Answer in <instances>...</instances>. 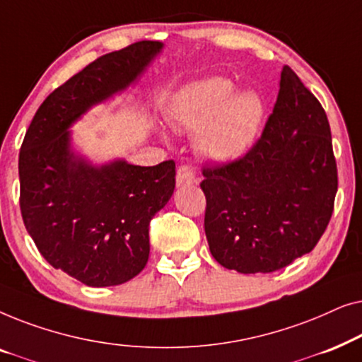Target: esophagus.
Returning a JSON list of instances; mask_svg holds the SVG:
<instances>
[{
	"instance_id": "34e87169",
	"label": "esophagus",
	"mask_w": 362,
	"mask_h": 362,
	"mask_svg": "<svg viewBox=\"0 0 362 362\" xmlns=\"http://www.w3.org/2000/svg\"><path fill=\"white\" fill-rule=\"evenodd\" d=\"M197 177L194 175V170L187 165H181L177 168L176 173V185L177 186H187V185H196Z\"/></svg>"
}]
</instances>
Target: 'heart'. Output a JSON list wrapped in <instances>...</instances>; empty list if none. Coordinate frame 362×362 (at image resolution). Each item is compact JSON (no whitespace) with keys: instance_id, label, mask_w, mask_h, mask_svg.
<instances>
[{"instance_id":"1","label":"heart","mask_w":362,"mask_h":362,"mask_svg":"<svg viewBox=\"0 0 362 362\" xmlns=\"http://www.w3.org/2000/svg\"><path fill=\"white\" fill-rule=\"evenodd\" d=\"M260 98L252 92L234 93V83L212 77L181 92L171 125L177 132H199L196 146L214 161H230L249 150L262 122Z\"/></svg>"}]
</instances>
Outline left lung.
I'll use <instances>...</instances> for the list:
<instances>
[{
  "mask_svg": "<svg viewBox=\"0 0 362 362\" xmlns=\"http://www.w3.org/2000/svg\"><path fill=\"white\" fill-rule=\"evenodd\" d=\"M202 175L207 244L222 267L269 274L315 249L333 214L338 170L328 117L288 66L255 145Z\"/></svg>",
  "mask_w": 362,
  "mask_h": 362,
  "instance_id": "left-lung-1",
  "label": "left lung"
}]
</instances>
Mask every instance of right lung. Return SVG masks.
Instances as JSON below:
<instances>
[{
	"label": "right lung",
	"mask_w": 362,
	"mask_h": 362,
	"mask_svg": "<svg viewBox=\"0 0 362 362\" xmlns=\"http://www.w3.org/2000/svg\"><path fill=\"white\" fill-rule=\"evenodd\" d=\"M163 44L140 41L98 57L37 108L19 151V206L41 255L88 286H113L145 269L148 227L176 185L173 160L93 166L71 148L87 110L136 82Z\"/></svg>",
	"instance_id": "obj_1"
}]
</instances>
